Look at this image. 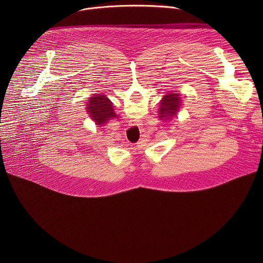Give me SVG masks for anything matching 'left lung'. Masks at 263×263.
<instances>
[{
  "label": "left lung",
  "instance_id": "8db88e82",
  "mask_svg": "<svg viewBox=\"0 0 263 263\" xmlns=\"http://www.w3.org/2000/svg\"><path fill=\"white\" fill-rule=\"evenodd\" d=\"M181 100L177 93H168L165 96L160 103L159 108V118L160 120H170L177 115L180 109Z\"/></svg>",
  "mask_w": 263,
  "mask_h": 263
}]
</instances>
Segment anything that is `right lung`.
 <instances>
[{
	"mask_svg": "<svg viewBox=\"0 0 263 263\" xmlns=\"http://www.w3.org/2000/svg\"><path fill=\"white\" fill-rule=\"evenodd\" d=\"M87 105V112L97 125H103L108 120L117 118L112 103L103 95H96Z\"/></svg>",
	"mask_w": 263,
	"mask_h": 263,
	"instance_id": "obj_1",
	"label": "right lung"
}]
</instances>
